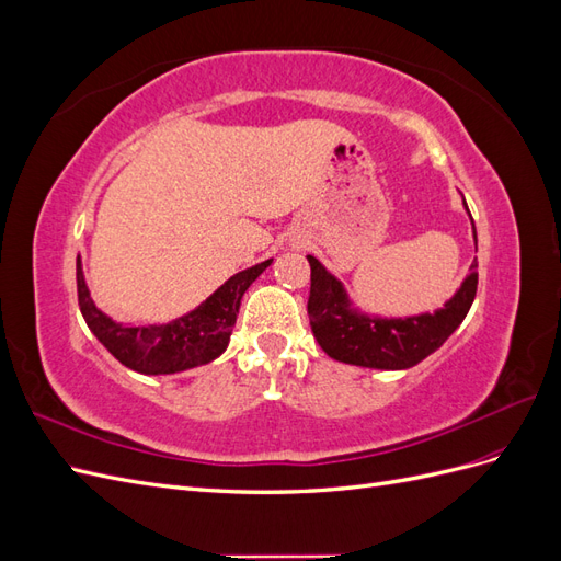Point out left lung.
Returning <instances> with one entry per match:
<instances>
[{"label": "left lung", "mask_w": 561, "mask_h": 561, "mask_svg": "<svg viewBox=\"0 0 561 561\" xmlns=\"http://www.w3.org/2000/svg\"><path fill=\"white\" fill-rule=\"evenodd\" d=\"M472 236L478 243L474 222ZM307 260L311 264L309 320L313 336L330 358L346 365L371 369L414 367L443 346L451 332L461 325L472 307L474 293H478V271H474L478 262H472L470 274L454 297L445 301L443 309L407 318L367 316L353 307L342 280L332 276L313 254H307Z\"/></svg>", "instance_id": "1"}]
</instances>
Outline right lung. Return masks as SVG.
Segmentation results:
<instances>
[{
  "instance_id": "right-lung-1",
  "label": "right lung",
  "mask_w": 561,
  "mask_h": 561,
  "mask_svg": "<svg viewBox=\"0 0 561 561\" xmlns=\"http://www.w3.org/2000/svg\"><path fill=\"white\" fill-rule=\"evenodd\" d=\"M274 262L266 260L231 276L222 287L196 307L165 325H122L100 311L83 278L81 257H77L79 309L89 330L114 358L140 375H175L213 363L229 346V336L248 287Z\"/></svg>"
}]
</instances>
